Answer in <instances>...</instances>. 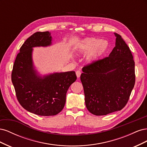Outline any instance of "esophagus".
I'll use <instances>...</instances> for the list:
<instances>
[{
    "mask_svg": "<svg viewBox=\"0 0 147 147\" xmlns=\"http://www.w3.org/2000/svg\"><path fill=\"white\" fill-rule=\"evenodd\" d=\"M81 72L80 71H79V70H77V72H76V75H77V78H79L80 77V75H81Z\"/></svg>",
    "mask_w": 147,
    "mask_h": 147,
    "instance_id": "obj_1",
    "label": "esophagus"
}]
</instances>
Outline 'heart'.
<instances>
[{
    "mask_svg": "<svg viewBox=\"0 0 147 147\" xmlns=\"http://www.w3.org/2000/svg\"><path fill=\"white\" fill-rule=\"evenodd\" d=\"M109 48L107 40L95 37H88L83 39L77 45V51L80 54L88 53L86 59L89 62H94L103 56Z\"/></svg>",
    "mask_w": 147,
    "mask_h": 147,
    "instance_id": "heart-1",
    "label": "heart"
}]
</instances>
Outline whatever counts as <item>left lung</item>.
<instances>
[{"mask_svg": "<svg viewBox=\"0 0 147 147\" xmlns=\"http://www.w3.org/2000/svg\"><path fill=\"white\" fill-rule=\"evenodd\" d=\"M109 57L84 66L80 80L87 109L100 116L121 110L126 105L135 84V63L121 35Z\"/></svg>", "mask_w": 147, "mask_h": 147, "instance_id": "1", "label": "left lung"}]
</instances>
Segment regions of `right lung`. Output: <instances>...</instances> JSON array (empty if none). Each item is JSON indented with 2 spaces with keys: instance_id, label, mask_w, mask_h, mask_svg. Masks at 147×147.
<instances>
[{
  "instance_id": "obj_1",
  "label": "right lung",
  "mask_w": 147,
  "mask_h": 147,
  "mask_svg": "<svg viewBox=\"0 0 147 147\" xmlns=\"http://www.w3.org/2000/svg\"><path fill=\"white\" fill-rule=\"evenodd\" d=\"M50 32H37L29 37L17 55L11 73V81L17 99L28 112L40 116H53L63 109L66 93L77 80L74 71L54 73L43 77L33 66V47L51 45Z\"/></svg>"
}]
</instances>
